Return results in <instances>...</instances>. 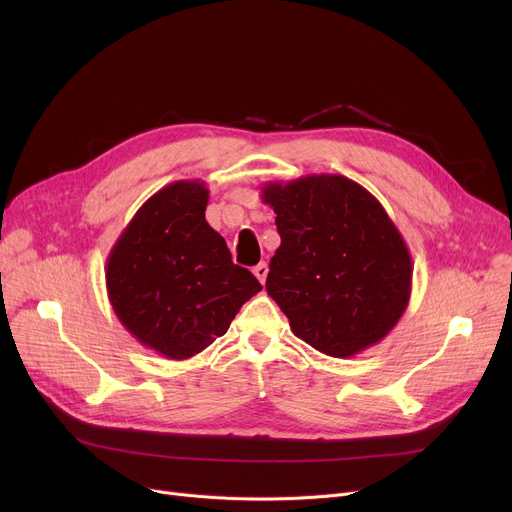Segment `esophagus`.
Segmentation results:
<instances>
[{"label": "esophagus", "instance_id": "34e87169", "mask_svg": "<svg viewBox=\"0 0 512 512\" xmlns=\"http://www.w3.org/2000/svg\"><path fill=\"white\" fill-rule=\"evenodd\" d=\"M267 272H270V267H267V263L265 261H261V263H257L255 267H253V274L257 276V280L263 284L265 282V278H267Z\"/></svg>", "mask_w": 512, "mask_h": 512}]
</instances>
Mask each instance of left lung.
Listing matches in <instances>:
<instances>
[{
  "label": "left lung",
  "instance_id": "obj_1",
  "mask_svg": "<svg viewBox=\"0 0 512 512\" xmlns=\"http://www.w3.org/2000/svg\"><path fill=\"white\" fill-rule=\"evenodd\" d=\"M280 247L265 290L315 351L348 359L378 344L411 299L407 242L367 188L340 174L267 182Z\"/></svg>",
  "mask_w": 512,
  "mask_h": 512
}]
</instances>
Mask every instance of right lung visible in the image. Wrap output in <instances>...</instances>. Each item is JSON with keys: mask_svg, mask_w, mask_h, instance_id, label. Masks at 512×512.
I'll return each mask as SVG.
<instances>
[{"mask_svg": "<svg viewBox=\"0 0 512 512\" xmlns=\"http://www.w3.org/2000/svg\"><path fill=\"white\" fill-rule=\"evenodd\" d=\"M209 191L178 180L149 197L107 255L105 286L120 324L157 355L191 359L228 332L261 290L205 220Z\"/></svg>", "mask_w": 512, "mask_h": 512, "instance_id": "obj_1", "label": "right lung"}]
</instances>
